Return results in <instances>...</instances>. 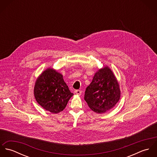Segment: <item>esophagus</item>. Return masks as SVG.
<instances>
[{
  "label": "esophagus",
  "mask_w": 157,
  "mask_h": 157,
  "mask_svg": "<svg viewBox=\"0 0 157 157\" xmlns=\"http://www.w3.org/2000/svg\"><path fill=\"white\" fill-rule=\"evenodd\" d=\"M74 92L76 95H80L82 94V90H75Z\"/></svg>",
  "instance_id": "esophagus-1"
}]
</instances>
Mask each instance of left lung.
<instances>
[{"mask_svg": "<svg viewBox=\"0 0 157 157\" xmlns=\"http://www.w3.org/2000/svg\"><path fill=\"white\" fill-rule=\"evenodd\" d=\"M120 85L112 70L106 66L98 69L86 88L85 100L90 109L98 113L113 108L120 98Z\"/></svg>", "mask_w": 157, "mask_h": 157, "instance_id": "left-lung-1", "label": "left lung"}]
</instances>
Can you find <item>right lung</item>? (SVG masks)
I'll use <instances>...</instances> for the list:
<instances>
[{"instance_id":"right-lung-1","label":"right lung","mask_w":157,"mask_h":157,"mask_svg":"<svg viewBox=\"0 0 157 157\" xmlns=\"http://www.w3.org/2000/svg\"><path fill=\"white\" fill-rule=\"evenodd\" d=\"M34 94L37 102L52 113L62 111L74 95L69 90L62 74L51 67L47 68L37 78Z\"/></svg>"}]
</instances>
